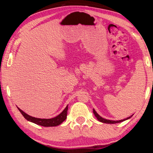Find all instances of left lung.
<instances>
[{
  "mask_svg": "<svg viewBox=\"0 0 153 153\" xmlns=\"http://www.w3.org/2000/svg\"><path fill=\"white\" fill-rule=\"evenodd\" d=\"M93 113L94 114H95V116H96V118H97V120H99V121H100V122H102V123H119V122H122L123 121H125V120H128L129 118H130L132 116H130V117H128V118H127L126 119H123V120H118V121H113V120H106V119H105L102 118L101 116H100L97 113V112L95 111V110L93 109Z\"/></svg>",
  "mask_w": 153,
  "mask_h": 153,
  "instance_id": "left-lung-1",
  "label": "left lung"
}]
</instances>
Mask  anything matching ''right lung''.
Instances as JSON below:
<instances>
[{
  "label": "right lung",
  "instance_id": "obj_1",
  "mask_svg": "<svg viewBox=\"0 0 153 153\" xmlns=\"http://www.w3.org/2000/svg\"><path fill=\"white\" fill-rule=\"evenodd\" d=\"M19 111L21 112L23 116L27 120L30 122H31L33 123H36L37 125H39L41 126L44 127H53V126H57L60 125V123H62L67 118V111L68 109V105L65 108V109L59 115L54 117L53 118L51 119H41V118H34L27 114L26 113L23 112L21 109L18 108Z\"/></svg>",
  "mask_w": 153,
  "mask_h": 153
}]
</instances>
